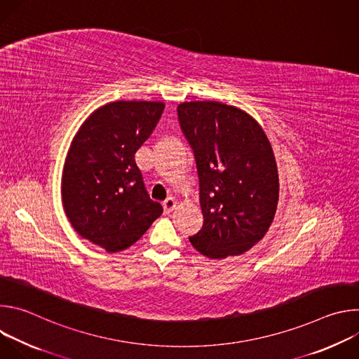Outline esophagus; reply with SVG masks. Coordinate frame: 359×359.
Segmentation results:
<instances>
[{"instance_id": "esophagus-1", "label": "esophagus", "mask_w": 359, "mask_h": 359, "mask_svg": "<svg viewBox=\"0 0 359 359\" xmlns=\"http://www.w3.org/2000/svg\"><path fill=\"white\" fill-rule=\"evenodd\" d=\"M176 198L175 197H168L165 201H163V209H165V213H170L175 208H176Z\"/></svg>"}]
</instances>
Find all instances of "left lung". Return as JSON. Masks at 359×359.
<instances>
[{"mask_svg":"<svg viewBox=\"0 0 359 359\" xmlns=\"http://www.w3.org/2000/svg\"><path fill=\"white\" fill-rule=\"evenodd\" d=\"M177 115L194 151L204 219L189 240L213 260L240 255L276 216L280 183L271 143L252 116L222 102H183Z\"/></svg>","mask_w":359,"mask_h":359,"instance_id":"8db88e82","label":"left lung"}]
</instances>
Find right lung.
Segmentation results:
<instances>
[{
	"label": "right lung",
	"instance_id": "add662e5",
	"mask_svg": "<svg viewBox=\"0 0 359 359\" xmlns=\"http://www.w3.org/2000/svg\"><path fill=\"white\" fill-rule=\"evenodd\" d=\"M163 109V102H109L86 118L71 142L61 187L65 215L82 238L108 252L136 243L163 213L135 162Z\"/></svg>",
	"mask_w": 359,
	"mask_h": 359
}]
</instances>
